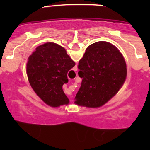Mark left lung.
Instances as JSON below:
<instances>
[{"instance_id": "obj_1", "label": "left lung", "mask_w": 150, "mask_h": 150, "mask_svg": "<svg viewBox=\"0 0 150 150\" xmlns=\"http://www.w3.org/2000/svg\"><path fill=\"white\" fill-rule=\"evenodd\" d=\"M82 78L75 103L86 107H99L118 92L125 81L126 64L115 46L106 41L90 45L78 63Z\"/></svg>"}]
</instances>
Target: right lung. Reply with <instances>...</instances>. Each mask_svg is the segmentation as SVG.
I'll list each match as a JSON object with an SVG mask.
<instances>
[{
    "instance_id": "right-lung-1",
    "label": "right lung",
    "mask_w": 150,
    "mask_h": 150,
    "mask_svg": "<svg viewBox=\"0 0 150 150\" xmlns=\"http://www.w3.org/2000/svg\"><path fill=\"white\" fill-rule=\"evenodd\" d=\"M75 63L63 47L46 43L35 48L29 57L27 75L36 94L48 106L58 107L69 101L62 89L68 83L67 72Z\"/></svg>"
}]
</instances>
